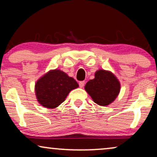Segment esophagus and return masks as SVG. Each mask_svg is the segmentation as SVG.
Here are the masks:
<instances>
[{"label": "esophagus", "mask_w": 157, "mask_h": 157, "mask_svg": "<svg viewBox=\"0 0 157 157\" xmlns=\"http://www.w3.org/2000/svg\"><path fill=\"white\" fill-rule=\"evenodd\" d=\"M78 84H79V86H80L81 88H83V86H84V85H85V81H80Z\"/></svg>", "instance_id": "obj_1"}]
</instances>
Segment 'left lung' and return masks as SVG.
I'll list each match as a JSON object with an SVG mask.
<instances>
[{"label": "left lung", "mask_w": 157, "mask_h": 157, "mask_svg": "<svg viewBox=\"0 0 157 157\" xmlns=\"http://www.w3.org/2000/svg\"><path fill=\"white\" fill-rule=\"evenodd\" d=\"M85 90L96 104L106 106L117 97L120 91V83L112 73L98 70L95 73V78L86 84Z\"/></svg>", "instance_id": "1"}]
</instances>
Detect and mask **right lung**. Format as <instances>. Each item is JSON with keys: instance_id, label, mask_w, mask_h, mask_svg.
<instances>
[{"instance_id": "1", "label": "right lung", "mask_w": 157, "mask_h": 157, "mask_svg": "<svg viewBox=\"0 0 157 157\" xmlns=\"http://www.w3.org/2000/svg\"><path fill=\"white\" fill-rule=\"evenodd\" d=\"M78 87L76 80L60 70H52L36 83L38 101L43 106L54 109L63 103L73 89Z\"/></svg>"}]
</instances>
